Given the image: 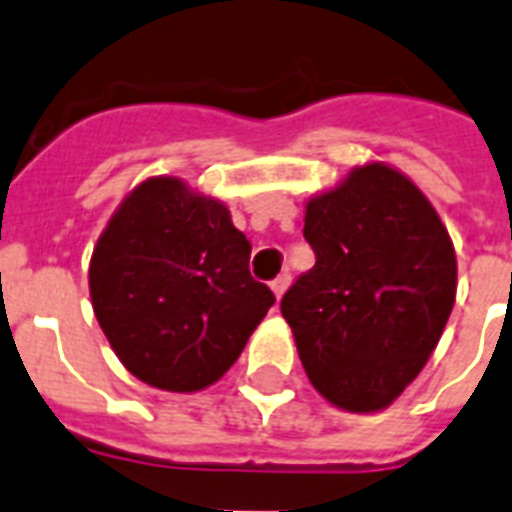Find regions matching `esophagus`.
<instances>
[{
    "mask_svg": "<svg viewBox=\"0 0 512 512\" xmlns=\"http://www.w3.org/2000/svg\"><path fill=\"white\" fill-rule=\"evenodd\" d=\"M286 286H289V273H281V276H276V278H273V281H270V289H273L276 299L284 297Z\"/></svg>",
    "mask_w": 512,
    "mask_h": 512,
    "instance_id": "obj_1",
    "label": "esophagus"
}]
</instances>
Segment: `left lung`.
Here are the masks:
<instances>
[{
  "instance_id": "obj_1",
  "label": "left lung",
  "mask_w": 512,
  "mask_h": 512,
  "mask_svg": "<svg viewBox=\"0 0 512 512\" xmlns=\"http://www.w3.org/2000/svg\"><path fill=\"white\" fill-rule=\"evenodd\" d=\"M305 239L315 265L289 286L281 315L307 378L350 413L389 407L455 305L450 234L410 178L371 162L307 202Z\"/></svg>"
}]
</instances>
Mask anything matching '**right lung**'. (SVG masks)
Instances as JSON below:
<instances>
[{
	"label": "right lung",
	"instance_id": "right-lung-1",
	"mask_svg": "<svg viewBox=\"0 0 512 512\" xmlns=\"http://www.w3.org/2000/svg\"><path fill=\"white\" fill-rule=\"evenodd\" d=\"M249 252L218 199L168 176L136 186L89 265L91 305L120 363L168 392L215 384L276 302Z\"/></svg>",
	"mask_w": 512,
	"mask_h": 512
}]
</instances>
